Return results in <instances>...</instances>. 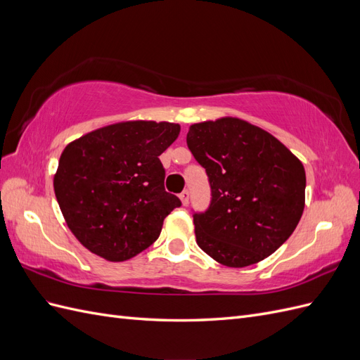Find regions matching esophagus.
Returning <instances> with one entry per match:
<instances>
[{
  "label": "esophagus",
  "mask_w": 360,
  "mask_h": 360,
  "mask_svg": "<svg viewBox=\"0 0 360 360\" xmlns=\"http://www.w3.org/2000/svg\"><path fill=\"white\" fill-rule=\"evenodd\" d=\"M180 200L183 202V205H188L189 204V192L188 191H183L180 193Z\"/></svg>",
  "instance_id": "obj_1"
}]
</instances>
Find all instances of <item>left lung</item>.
Returning <instances> with one entry per match:
<instances>
[{"mask_svg": "<svg viewBox=\"0 0 360 360\" xmlns=\"http://www.w3.org/2000/svg\"><path fill=\"white\" fill-rule=\"evenodd\" d=\"M186 143L212 195L204 212H193L198 246L228 267L274 254L303 213L302 162L266 130L238 118L193 124Z\"/></svg>", "mask_w": 360, "mask_h": 360, "instance_id": "left-lung-1", "label": "left lung"}]
</instances>
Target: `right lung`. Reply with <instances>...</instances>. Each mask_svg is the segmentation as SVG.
<instances>
[{
	"mask_svg": "<svg viewBox=\"0 0 360 360\" xmlns=\"http://www.w3.org/2000/svg\"><path fill=\"white\" fill-rule=\"evenodd\" d=\"M180 126L126 122L97 129L63 150L53 191L75 237L93 254L124 261L153 245L181 205L165 191L159 156Z\"/></svg>",
	"mask_w": 360,
	"mask_h": 360,
	"instance_id": "right-lung-1",
	"label": "right lung"
}]
</instances>
